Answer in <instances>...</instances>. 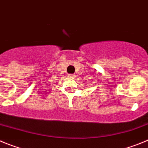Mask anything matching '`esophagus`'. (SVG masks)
Returning <instances> with one entry per match:
<instances>
[{
  "instance_id": "34e87169",
  "label": "esophagus",
  "mask_w": 148,
  "mask_h": 148,
  "mask_svg": "<svg viewBox=\"0 0 148 148\" xmlns=\"http://www.w3.org/2000/svg\"><path fill=\"white\" fill-rule=\"evenodd\" d=\"M68 77H70V78H75V75H73V74H69V75H68Z\"/></svg>"
}]
</instances>
